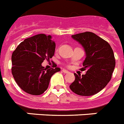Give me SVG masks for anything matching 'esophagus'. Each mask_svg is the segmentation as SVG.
Segmentation results:
<instances>
[{
	"label": "esophagus",
	"mask_w": 124,
	"mask_h": 124,
	"mask_svg": "<svg viewBox=\"0 0 124 124\" xmlns=\"http://www.w3.org/2000/svg\"><path fill=\"white\" fill-rule=\"evenodd\" d=\"M62 71H63V72H64V73H65V74H67V73H68V70H65V69H63V70H62Z\"/></svg>",
	"instance_id": "esophagus-1"
}]
</instances>
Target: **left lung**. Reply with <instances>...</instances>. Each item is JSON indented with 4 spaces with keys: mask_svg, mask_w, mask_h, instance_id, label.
I'll return each instance as SVG.
<instances>
[{
    "mask_svg": "<svg viewBox=\"0 0 124 124\" xmlns=\"http://www.w3.org/2000/svg\"><path fill=\"white\" fill-rule=\"evenodd\" d=\"M72 37L83 45L86 57L81 71L85 75L74 74L75 81L70 88L81 96H91L101 91L110 81L115 67V58L111 46L95 33L85 32Z\"/></svg>",
    "mask_w": 124,
    "mask_h": 124,
    "instance_id": "obj_1",
    "label": "left lung"
}]
</instances>
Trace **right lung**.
<instances>
[{"mask_svg":"<svg viewBox=\"0 0 124 124\" xmlns=\"http://www.w3.org/2000/svg\"><path fill=\"white\" fill-rule=\"evenodd\" d=\"M55 48L51 36L39 34L25 39L14 50L12 74L25 92L33 95L43 93L52 75L60 71L58 67L46 69L41 66L45 59L49 61L54 56Z\"/></svg>","mask_w":124,"mask_h":124,"instance_id":"1","label":"right lung"}]
</instances>
